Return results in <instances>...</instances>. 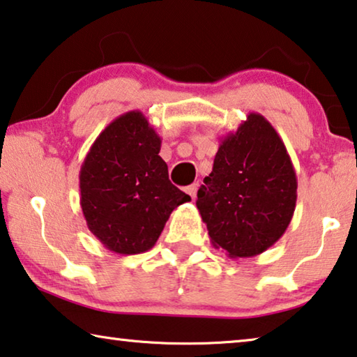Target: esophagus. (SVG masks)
Wrapping results in <instances>:
<instances>
[{
  "mask_svg": "<svg viewBox=\"0 0 357 357\" xmlns=\"http://www.w3.org/2000/svg\"><path fill=\"white\" fill-rule=\"evenodd\" d=\"M197 190H199V184H190V185H188V188H185V192H188V194L190 195L192 200H194L197 197Z\"/></svg>",
  "mask_w": 357,
  "mask_h": 357,
  "instance_id": "esophagus-1",
  "label": "esophagus"
}]
</instances>
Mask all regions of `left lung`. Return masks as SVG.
Listing matches in <instances>:
<instances>
[{
    "label": "left lung",
    "mask_w": 357,
    "mask_h": 357,
    "mask_svg": "<svg viewBox=\"0 0 357 357\" xmlns=\"http://www.w3.org/2000/svg\"><path fill=\"white\" fill-rule=\"evenodd\" d=\"M197 194L216 250L231 259L267 251L291 224L297 202L296 169L273 126L250 112L220 138L213 172Z\"/></svg>",
    "instance_id": "8db88e82"
}]
</instances>
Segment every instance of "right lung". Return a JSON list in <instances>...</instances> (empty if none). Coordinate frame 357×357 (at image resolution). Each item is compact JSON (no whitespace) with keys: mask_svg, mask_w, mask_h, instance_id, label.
Listing matches in <instances>:
<instances>
[{"mask_svg":"<svg viewBox=\"0 0 357 357\" xmlns=\"http://www.w3.org/2000/svg\"><path fill=\"white\" fill-rule=\"evenodd\" d=\"M162 139L141 111L114 119L90 146L79 172L87 227L116 254L149 251L174 208L190 197L168 179Z\"/></svg>","mask_w":357,"mask_h":357,"instance_id":"add662e5","label":"right lung"}]
</instances>
